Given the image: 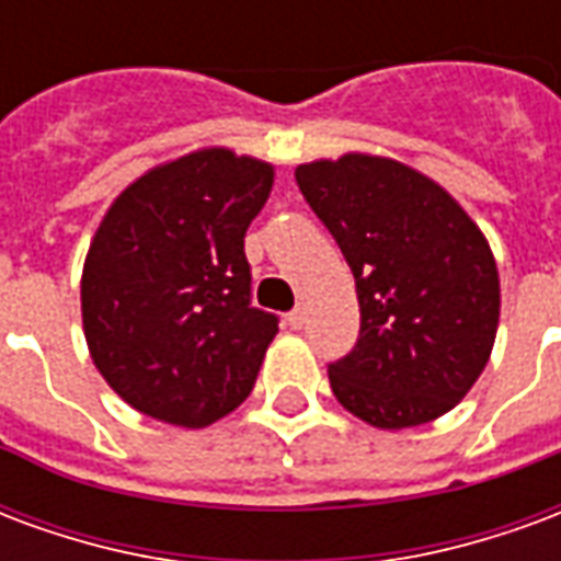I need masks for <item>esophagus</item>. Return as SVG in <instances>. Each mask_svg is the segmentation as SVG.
Instances as JSON below:
<instances>
[{"label":"esophagus","mask_w":561,"mask_h":561,"mask_svg":"<svg viewBox=\"0 0 561 561\" xmlns=\"http://www.w3.org/2000/svg\"><path fill=\"white\" fill-rule=\"evenodd\" d=\"M304 324H306V309H304V306H297L291 316H288V328L300 330V328H304Z\"/></svg>","instance_id":"34e87169"}]
</instances>
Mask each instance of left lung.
I'll return each instance as SVG.
<instances>
[{"mask_svg": "<svg viewBox=\"0 0 561 561\" xmlns=\"http://www.w3.org/2000/svg\"><path fill=\"white\" fill-rule=\"evenodd\" d=\"M297 185L354 273L360 340L330 364L333 397L378 430L447 414L481 378L499 330V267L447 188L369 152L297 164Z\"/></svg>", "mask_w": 561, "mask_h": 561, "instance_id": "obj_1", "label": "left lung"}]
</instances>
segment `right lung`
<instances>
[{
	"label": "right lung",
	"mask_w": 561,
	"mask_h": 561,
	"mask_svg": "<svg viewBox=\"0 0 561 561\" xmlns=\"http://www.w3.org/2000/svg\"><path fill=\"white\" fill-rule=\"evenodd\" d=\"M273 164L204 147L149 168L104 213L80 276L95 369L147 417L201 430L255 388L279 321L249 304L245 228Z\"/></svg>",
	"instance_id": "add662e5"
}]
</instances>
